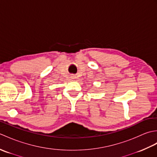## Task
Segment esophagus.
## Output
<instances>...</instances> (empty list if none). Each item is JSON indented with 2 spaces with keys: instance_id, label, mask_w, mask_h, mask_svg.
Segmentation results:
<instances>
[{
  "instance_id": "esophagus-1",
  "label": "esophagus",
  "mask_w": 157,
  "mask_h": 157,
  "mask_svg": "<svg viewBox=\"0 0 157 157\" xmlns=\"http://www.w3.org/2000/svg\"><path fill=\"white\" fill-rule=\"evenodd\" d=\"M72 78H75V77L74 75H73V76H72Z\"/></svg>"
}]
</instances>
